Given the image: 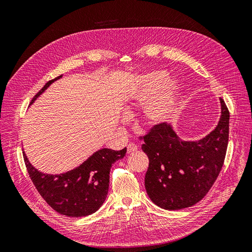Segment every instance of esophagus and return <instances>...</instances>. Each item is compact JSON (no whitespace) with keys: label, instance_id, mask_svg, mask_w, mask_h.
<instances>
[{"label":"esophagus","instance_id":"obj_1","mask_svg":"<svg viewBox=\"0 0 252 252\" xmlns=\"http://www.w3.org/2000/svg\"><path fill=\"white\" fill-rule=\"evenodd\" d=\"M136 150H138V146H136L135 144H133V143L128 144L127 151L129 152V154H130V152H134V151H136Z\"/></svg>","mask_w":252,"mask_h":252}]
</instances>
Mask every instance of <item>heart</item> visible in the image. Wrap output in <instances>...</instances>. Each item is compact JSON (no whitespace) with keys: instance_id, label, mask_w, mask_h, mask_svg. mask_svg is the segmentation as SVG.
I'll list each match as a JSON object with an SVG mask.
<instances>
[{"instance_id":"heart-1","label":"heart","mask_w":252,"mask_h":252,"mask_svg":"<svg viewBox=\"0 0 252 252\" xmlns=\"http://www.w3.org/2000/svg\"><path fill=\"white\" fill-rule=\"evenodd\" d=\"M164 71H154L136 79L129 88L127 97L130 111L132 105H142L152 94L155 95L147 102L144 108V125L152 126L167 121L177 105L180 85L173 79L166 80Z\"/></svg>"}]
</instances>
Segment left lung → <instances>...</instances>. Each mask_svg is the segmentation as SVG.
Masks as SVG:
<instances>
[{
	"label": "left lung",
	"mask_w": 252,
	"mask_h": 252,
	"mask_svg": "<svg viewBox=\"0 0 252 252\" xmlns=\"http://www.w3.org/2000/svg\"><path fill=\"white\" fill-rule=\"evenodd\" d=\"M217 127L199 141H183L170 124L155 125L143 136L149 158L145 188L158 207L179 210L206 195L222 169L229 138V111L223 98Z\"/></svg>",
	"instance_id": "1"
}]
</instances>
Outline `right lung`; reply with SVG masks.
<instances>
[{"label":"right lung","instance_id":"1","mask_svg":"<svg viewBox=\"0 0 252 252\" xmlns=\"http://www.w3.org/2000/svg\"><path fill=\"white\" fill-rule=\"evenodd\" d=\"M61 78L62 75L45 84L30 105ZM126 150L100 149L77 168L60 174L43 173L30 164L25 152L23 157L33 185L50 207L63 216L80 218L91 215L103 205L108 193L111 166L125 157Z\"/></svg>","mask_w":252,"mask_h":252}]
</instances>
